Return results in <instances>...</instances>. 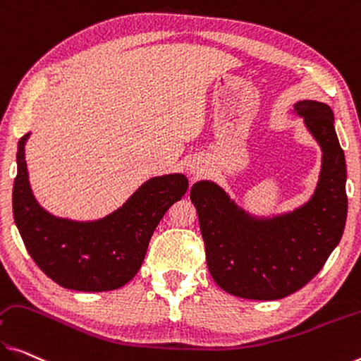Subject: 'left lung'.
I'll use <instances>...</instances> for the list:
<instances>
[{
    "label": "left lung",
    "mask_w": 361,
    "mask_h": 361,
    "mask_svg": "<svg viewBox=\"0 0 361 361\" xmlns=\"http://www.w3.org/2000/svg\"><path fill=\"white\" fill-rule=\"evenodd\" d=\"M321 148L313 195L289 213L271 218L248 213L212 180L190 188L213 279L231 295L279 300L307 286L339 245L347 221V168L326 103L293 104Z\"/></svg>",
    "instance_id": "obj_1"
}]
</instances>
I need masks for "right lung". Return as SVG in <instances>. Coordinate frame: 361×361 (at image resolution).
<instances>
[{"label":"right lung","mask_w":361,"mask_h":361,"mask_svg":"<svg viewBox=\"0 0 361 361\" xmlns=\"http://www.w3.org/2000/svg\"><path fill=\"white\" fill-rule=\"evenodd\" d=\"M19 140L13 213L33 262L49 279L66 289L104 292L126 286L140 269L148 242L171 204L185 195L184 174L152 177L116 212L95 221L58 218L37 202L25 163V143Z\"/></svg>","instance_id":"right-lung-1"}]
</instances>
